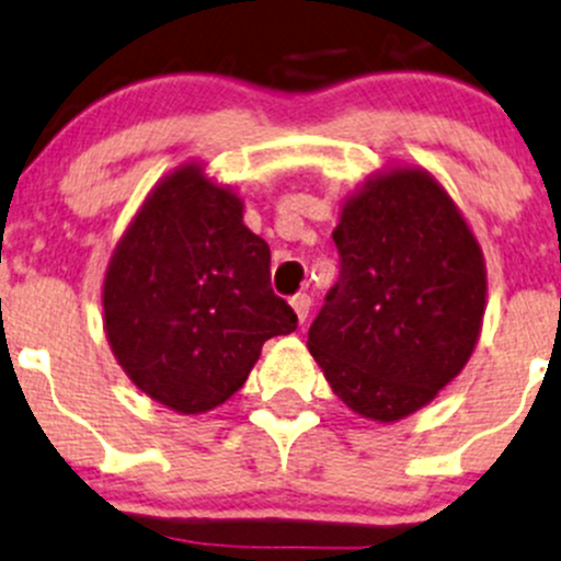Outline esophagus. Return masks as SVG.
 Instances as JSON below:
<instances>
[{
	"label": "esophagus",
	"instance_id": "esophagus-1",
	"mask_svg": "<svg viewBox=\"0 0 561 561\" xmlns=\"http://www.w3.org/2000/svg\"><path fill=\"white\" fill-rule=\"evenodd\" d=\"M290 307L296 309L298 322H304L309 317V309H312V298H309L307 293H298V296L290 298Z\"/></svg>",
	"mask_w": 561,
	"mask_h": 561
}]
</instances>
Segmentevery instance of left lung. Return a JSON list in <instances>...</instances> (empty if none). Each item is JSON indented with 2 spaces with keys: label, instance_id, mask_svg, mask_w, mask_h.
Returning <instances> with one entry per match:
<instances>
[{
  "label": "left lung",
  "instance_id": "1",
  "mask_svg": "<svg viewBox=\"0 0 561 561\" xmlns=\"http://www.w3.org/2000/svg\"><path fill=\"white\" fill-rule=\"evenodd\" d=\"M339 279L309 328V353L353 412L393 423L463 369L485 309L483 252L448 192L396 168L342 208Z\"/></svg>",
  "mask_w": 561,
  "mask_h": 561
}]
</instances>
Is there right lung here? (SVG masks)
I'll return each instance as SVG.
<instances>
[{
	"label": "right lung",
	"mask_w": 561,
	"mask_h": 561,
	"mask_svg": "<svg viewBox=\"0 0 561 561\" xmlns=\"http://www.w3.org/2000/svg\"><path fill=\"white\" fill-rule=\"evenodd\" d=\"M103 312L129 380L184 415L225 404L263 342L298 328L271 290V249L244 225L241 197L197 165L146 197L107 263Z\"/></svg>",
	"instance_id": "1"
}]
</instances>
